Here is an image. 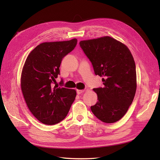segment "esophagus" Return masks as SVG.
Masks as SVG:
<instances>
[{"label":"esophagus","mask_w":160,"mask_h":160,"mask_svg":"<svg viewBox=\"0 0 160 160\" xmlns=\"http://www.w3.org/2000/svg\"><path fill=\"white\" fill-rule=\"evenodd\" d=\"M84 91L83 90H80V89H77V93L78 95H80L82 93H83Z\"/></svg>","instance_id":"esophagus-1"}]
</instances>
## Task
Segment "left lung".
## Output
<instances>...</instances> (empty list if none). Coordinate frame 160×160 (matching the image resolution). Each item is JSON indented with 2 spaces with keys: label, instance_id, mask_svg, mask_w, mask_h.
I'll return each mask as SVG.
<instances>
[{
  "label": "left lung",
  "instance_id": "1",
  "mask_svg": "<svg viewBox=\"0 0 160 160\" xmlns=\"http://www.w3.org/2000/svg\"><path fill=\"white\" fill-rule=\"evenodd\" d=\"M80 47L102 79L103 88H95L98 101L91 106L101 122H118L126 113L136 91V69L129 49L110 37L81 41Z\"/></svg>",
  "mask_w": 160,
  "mask_h": 160
}]
</instances>
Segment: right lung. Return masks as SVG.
Returning <instances> with one entry per match:
<instances>
[{
	"label": "right lung",
	"mask_w": 160,
	"mask_h": 160,
	"mask_svg": "<svg viewBox=\"0 0 160 160\" xmlns=\"http://www.w3.org/2000/svg\"><path fill=\"white\" fill-rule=\"evenodd\" d=\"M77 39L46 42L28 55L21 74V90L27 107L35 117L46 125L64 119L76 97L74 89L54 86L60 74L62 58L75 49Z\"/></svg>",
	"instance_id": "1"
}]
</instances>
